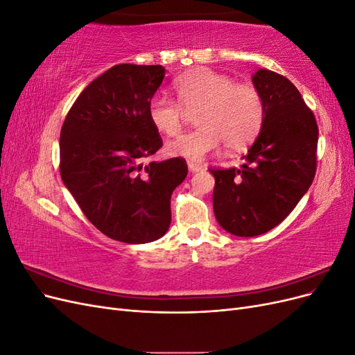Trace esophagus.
Masks as SVG:
<instances>
[{
  "label": "esophagus",
  "instance_id": "obj_1",
  "mask_svg": "<svg viewBox=\"0 0 355 355\" xmlns=\"http://www.w3.org/2000/svg\"><path fill=\"white\" fill-rule=\"evenodd\" d=\"M188 170L191 173H197V171L202 170V166L200 163H196V161H188Z\"/></svg>",
  "mask_w": 355,
  "mask_h": 355
}]
</instances>
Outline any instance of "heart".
<instances>
[{
	"mask_svg": "<svg viewBox=\"0 0 355 355\" xmlns=\"http://www.w3.org/2000/svg\"><path fill=\"white\" fill-rule=\"evenodd\" d=\"M178 102L164 94L149 101V121L157 132L176 136L185 111L196 112V130L167 144V153L188 159H201L225 144L228 151L244 149L259 135L265 120L261 92L247 83H235L228 75L200 68L175 80Z\"/></svg>",
	"mask_w": 355,
	"mask_h": 355,
	"instance_id": "1",
	"label": "heart"
}]
</instances>
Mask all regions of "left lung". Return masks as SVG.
<instances>
[{
    "label": "left lung",
    "mask_w": 355,
    "mask_h": 355,
    "mask_svg": "<svg viewBox=\"0 0 355 355\" xmlns=\"http://www.w3.org/2000/svg\"><path fill=\"white\" fill-rule=\"evenodd\" d=\"M265 103V120L240 168L210 170L213 210L237 237L275 228L313 184L318 127L302 96L283 75L259 69L252 77Z\"/></svg>",
    "instance_id": "1"
}]
</instances>
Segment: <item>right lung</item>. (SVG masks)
<instances>
[{
	"mask_svg": "<svg viewBox=\"0 0 355 355\" xmlns=\"http://www.w3.org/2000/svg\"><path fill=\"white\" fill-rule=\"evenodd\" d=\"M161 65L121 63L85 87L60 130V176L96 228L112 240L163 237L170 198L188 175L184 158L153 161L163 146L148 105L164 80Z\"/></svg>",
	"mask_w": 355,
	"mask_h": 355,
	"instance_id": "right-lung-1",
	"label": "right lung"
}]
</instances>
